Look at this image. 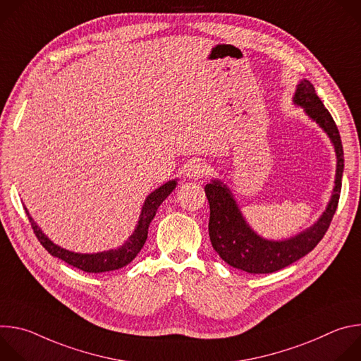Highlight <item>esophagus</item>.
Returning <instances> with one entry per match:
<instances>
[{"mask_svg":"<svg viewBox=\"0 0 361 361\" xmlns=\"http://www.w3.org/2000/svg\"><path fill=\"white\" fill-rule=\"evenodd\" d=\"M185 174H187V177L190 180H201V178H204L205 176L209 174V167H207V164H205L204 161L197 160V161H192L188 166Z\"/></svg>","mask_w":361,"mask_h":361,"instance_id":"esophagus-1","label":"esophagus"}]
</instances>
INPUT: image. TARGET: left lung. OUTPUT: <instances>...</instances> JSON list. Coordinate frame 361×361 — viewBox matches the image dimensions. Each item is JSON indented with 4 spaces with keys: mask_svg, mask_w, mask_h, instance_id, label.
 Returning a JSON list of instances; mask_svg holds the SVG:
<instances>
[{
    "mask_svg": "<svg viewBox=\"0 0 361 361\" xmlns=\"http://www.w3.org/2000/svg\"><path fill=\"white\" fill-rule=\"evenodd\" d=\"M293 101L329 135L337 157L331 198L326 212L312 227L286 240H266L247 224L233 192L223 181L213 180L204 187L210 204L209 234L213 248L227 264L251 274L279 271L310 252L327 233L337 210L344 170V152L338 128L308 80L304 78L298 82Z\"/></svg>",
    "mask_w": 361,
    "mask_h": 361,
    "instance_id": "8db88e82",
    "label": "left lung"
}]
</instances>
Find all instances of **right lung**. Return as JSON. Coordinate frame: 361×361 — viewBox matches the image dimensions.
Instances as JSON below:
<instances>
[{"mask_svg":"<svg viewBox=\"0 0 361 361\" xmlns=\"http://www.w3.org/2000/svg\"><path fill=\"white\" fill-rule=\"evenodd\" d=\"M176 185H177V180H171L169 183L163 184L161 187H159L157 190H154L151 194H148V197L145 198V201L142 204L138 224H137L134 233L128 237V240L118 248L102 251V252H95V254L74 252V251H68V250L61 248L60 245L54 244L41 231V228L37 226V223L30 216L28 210L25 207L24 209H25V213L31 223V227L34 230V234L37 235V238L42 244V247L51 255L59 257V259H61L67 264L77 267L85 273H106V271L123 269L124 266L130 264L135 259V255L140 252V250L142 248V245L147 240L148 227H149L151 220L154 219V216H156L160 204L171 194V191L176 188Z\"/></svg>","mask_w":361,"mask_h":361,"instance_id":"right-lung-1","label":"right lung"}]
</instances>
